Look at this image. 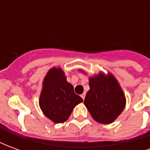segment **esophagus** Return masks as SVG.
<instances>
[{"mask_svg":"<svg viewBox=\"0 0 150 150\" xmlns=\"http://www.w3.org/2000/svg\"><path fill=\"white\" fill-rule=\"evenodd\" d=\"M85 96H86L85 92H84V93H83V94L81 95V97H82V99H83V100H84V99H85Z\"/></svg>","mask_w":150,"mask_h":150,"instance_id":"34e87169","label":"esophagus"}]
</instances>
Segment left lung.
Here are the masks:
<instances>
[{"instance_id":"8db88e82","label":"left lung","mask_w":150,"mask_h":150,"mask_svg":"<svg viewBox=\"0 0 150 150\" xmlns=\"http://www.w3.org/2000/svg\"><path fill=\"white\" fill-rule=\"evenodd\" d=\"M87 74L83 70H79ZM90 89L84 104L92 118L98 123L108 125L114 122L126 105L125 95L114 75L100 71L89 77Z\"/></svg>"}]
</instances>
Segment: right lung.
I'll list each match as a JSON object with an SVG mask.
<instances>
[{
  "instance_id": "add662e5",
  "label": "right lung",
  "mask_w": 150,
  "mask_h": 150,
  "mask_svg": "<svg viewBox=\"0 0 150 150\" xmlns=\"http://www.w3.org/2000/svg\"><path fill=\"white\" fill-rule=\"evenodd\" d=\"M83 102L74 91V87L67 81L61 67H54L46 73L39 96V107L45 116L55 124L65 122L73 108Z\"/></svg>"
}]
</instances>
